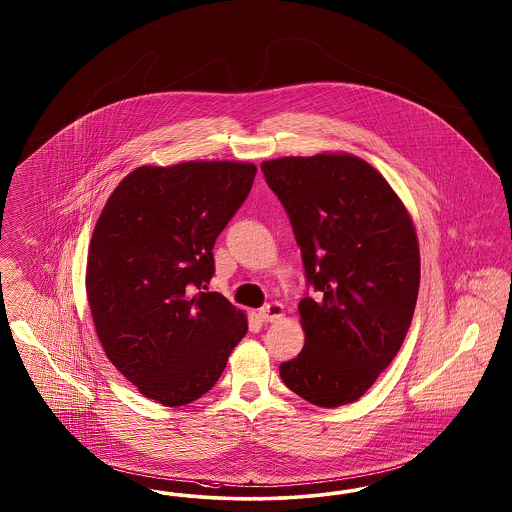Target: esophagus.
I'll return each mask as SVG.
<instances>
[{
  "label": "esophagus",
  "instance_id": "esophagus-1",
  "mask_svg": "<svg viewBox=\"0 0 512 512\" xmlns=\"http://www.w3.org/2000/svg\"><path fill=\"white\" fill-rule=\"evenodd\" d=\"M284 316V307L280 303H268L265 307L259 308V318L263 322H276Z\"/></svg>",
  "mask_w": 512,
  "mask_h": 512
}]
</instances>
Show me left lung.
<instances>
[{
  "mask_svg": "<svg viewBox=\"0 0 512 512\" xmlns=\"http://www.w3.org/2000/svg\"><path fill=\"white\" fill-rule=\"evenodd\" d=\"M261 169L316 291L299 303L305 347L280 377L314 406L350 404L406 339L421 276L415 228L381 173L356 156H289Z\"/></svg>",
  "mask_w": 512,
  "mask_h": 512,
  "instance_id": "8db88e82",
  "label": "left lung"
}]
</instances>
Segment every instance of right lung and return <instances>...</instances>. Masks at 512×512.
Returning <instances> with one entry per match:
<instances>
[{
	"label": "right lung",
	"instance_id": "add662e5",
	"mask_svg": "<svg viewBox=\"0 0 512 512\" xmlns=\"http://www.w3.org/2000/svg\"><path fill=\"white\" fill-rule=\"evenodd\" d=\"M257 167L143 165L112 192L87 257V299L108 360L141 394L184 406L211 389L247 333L217 291L213 246Z\"/></svg>",
	"mask_w": 512,
	"mask_h": 512
}]
</instances>
